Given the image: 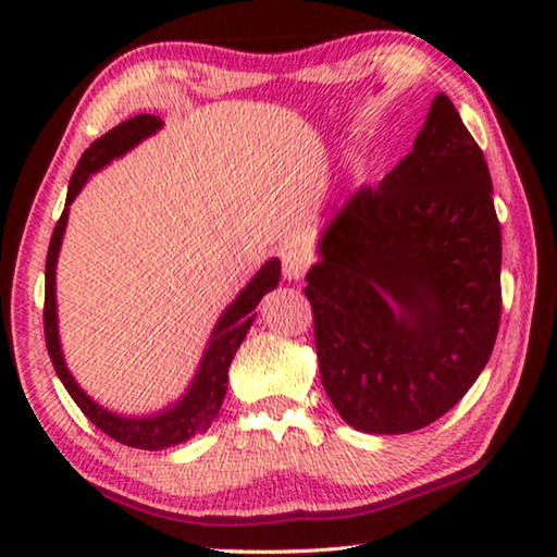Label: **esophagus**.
I'll list each match as a JSON object with an SVG mask.
<instances>
[{"instance_id": "esophagus-1", "label": "esophagus", "mask_w": 557, "mask_h": 557, "mask_svg": "<svg viewBox=\"0 0 557 557\" xmlns=\"http://www.w3.org/2000/svg\"><path fill=\"white\" fill-rule=\"evenodd\" d=\"M280 262H282V275L285 280H301L305 277V272L312 265V260H309L307 252H301L297 248H285L280 252Z\"/></svg>"}]
</instances>
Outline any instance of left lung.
<instances>
[{
    "label": "left lung",
    "instance_id": "obj_1",
    "mask_svg": "<svg viewBox=\"0 0 557 557\" xmlns=\"http://www.w3.org/2000/svg\"><path fill=\"white\" fill-rule=\"evenodd\" d=\"M492 194L484 152L440 92L412 152L326 228L305 295L322 385L351 428H428L484 371L502 322Z\"/></svg>",
    "mask_w": 557,
    "mask_h": 557
}]
</instances>
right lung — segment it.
I'll return each instance as SVG.
<instances>
[{"label":"right lung","instance_id":"add662e5","mask_svg":"<svg viewBox=\"0 0 557 557\" xmlns=\"http://www.w3.org/2000/svg\"><path fill=\"white\" fill-rule=\"evenodd\" d=\"M162 127V120L157 115H135L125 122H120L117 127H112L108 135L96 139L86 152H83L78 166L71 176L69 196H65V209L61 213L59 223H55L49 256H46V295H44V334H46V348L53 361V369L59 373L61 383L65 385L75 405L83 410V414L100 428L108 437H112L120 445L135 447V449H164L186 442L188 437L201 435L211 428V422L219 418L221 403L225 395V385H228V369L235 351H238L240 342L248 334V329L256 319L252 309L258 307V301L268 295L270 289L277 287L280 282V260H270L262 265L256 277L250 280V285L245 287L238 299L225 309L221 322L215 324L211 344L206 348L201 369L196 373L191 388L184 395V400L174 405L172 410H164L154 418H120L102 410L98 403H92L78 385H75L73 375L69 373L63 363V354L59 346V326H55V258H59L61 238L65 231V221H69V206L73 203L75 196L88 182L92 172H98L100 166H106L110 159L125 154L127 149L135 147L139 139Z\"/></svg>","mask_w":557,"mask_h":557}]
</instances>
